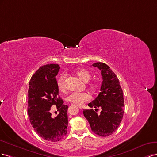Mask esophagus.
Instances as JSON below:
<instances>
[{
	"instance_id": "esophagus-1",
	"label": "esophagus",
	"mask_w": 157,
	"mask_h": 157,
	"mask_svg": "<svg viewBox=\"0 0 157 157\" xmlns=\"http://www.w3.org/2000/svg\"><path fill=\"white\" fill-rule=\"evenodd\" d=\"M78 107L79 109H82V107L81 106H78Z\"/></svg>"
}]
</instances>
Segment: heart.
Masks as SVG:
<instances>
[{
	"instance_id": "heart-1",
	"label": "heart",
	"mask_w": 157,
	"mask_h": 157,
	"mask_svg": "<svg viewBox=\"0 0 157 157\" xmlns=\"http://www.w3.org/2000/svg\"><path fill=\"white\" fill-rule=\"evenodd\" d=\"M75 74L83 82H87L91 78V74L87 70L80 69L75 71ZM66 75H60L57 80V87L61 92L66 91ZM89 88L92 91H95L97 89V84L95 82H90L88 84ZM90 99V95L87 93H72L66 98V101L78 106L82 105L84 102Z\"/></svg>"
}]
</instances>
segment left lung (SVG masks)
Returning a JSON list of instances; mask_svg holds the SVG:
<instances>
[{"mask_svg":"<svg viewBox=\"0 0 157 157\" xmlns=\"http://www.w3.org/2000/svg\"><path fill=\"white\" fill-rule=\"evenodd\" d=\"M92 66L101 70V92L95 100L88 104L91 108H95V110H84L83 113L94 133L108 137L116 132L122 122L124 106L123 91L117 76L108 65L96 62ZM99 107L101 111L98 115L96 108Z\"/></svg>","mask_w":157,"mask_h":157,"instance_id":"8db88e82","label":"left lung"}]
</instances>
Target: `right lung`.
Wrapping results in <instances>:
<instances>
[{"mask_svg": "<svg viewBox=\"0 0 157 157\" xmlns=\"http://www.w3.org/2000/svg\"><path fill=\"white\" fill-rule=\"evenodd\" d=\"M59 64L44 65L31 77L28 89V113L31 126L38 135L48 141L56 142L67 133L68 106L59 96L56 76ZM56 105L60 113L52 118L50 108Z\"/></svg>", "mask_w": 157, "mask_h": 157, "instance_id": "add662e5", "label": "right lung"}]
</instances>
